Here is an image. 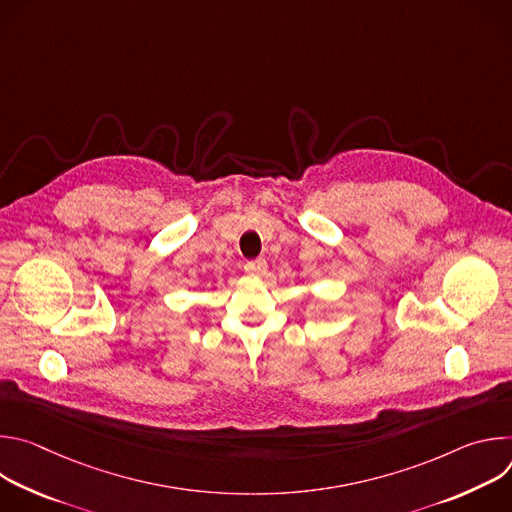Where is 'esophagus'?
I'll return each instance as SVG.
<instances>
[{
    "mask_svg": "<svg viewBox=\"0 0 512 512\" xmlns=\"http://www.w3.org/2000/svg\"><path fill=\"white\" fill-rule=\"evenodd\" d=\"M245 271H247L249 275H263V273L267 271V261H265L263 257L251 259V261L245 263Z\"/></svg>",
    "mask_w": 512,
    "mask_h": 512,
    "instance_id": "esophagus-1",
    "label": "esophagus"
}]
</instances>
